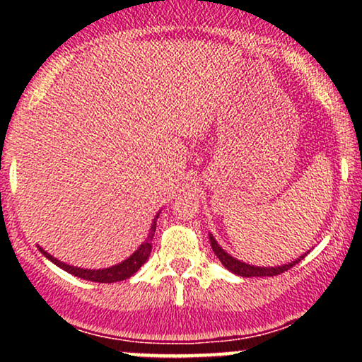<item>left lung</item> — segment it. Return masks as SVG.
<instances>
[{"label":"left lung","instance_id":"obj_1","mask_svg":"<svg viewBox=\"0 0 362 362\" xmlns=\"http://www.w3.org/2000/svg\"><path fill=\"white\" fill-rule=\"evenodd\" d=\"M209 240H211V247H213V252L216 253V257L221 260V264L224 265V267H226L228 271H231L233 274H238V276H242V277H267V276L271 277V276H277V274L289 271L291 267H294V265H296L298 262H301L303 259H305V255H306V253H305V255H301L300 259L289 262V264L279 265V267H255V265L245 264V262H240V260L233 259L230 253H226L221 247H219L218 242H216V240L211 235H209Z\"/></svg>","mask_w":362,"mask_h":362}]
</instances>
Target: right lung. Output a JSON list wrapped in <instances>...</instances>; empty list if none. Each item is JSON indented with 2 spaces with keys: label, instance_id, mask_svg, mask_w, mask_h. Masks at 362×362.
<instances>
[{
  "label": "right lung",
  "instance_id": "obj_1",
  "mask_svg": "<svg viewBox=\"0 0 362 362\" xmlns=\"http://www.w3.org/2000/svg\"><path fill=\"white\" fill-rule=\"evenodd\" d=\"M156 219H158V216L155 218V221H153L151 228H149L146 242L141 245L138 250L132 253L129 259L120 262V264H117V265H112V267H109V269L90 271V269L73 267V265H68V264H64V262H59L57 259H54L52 255H49L47 252L42 250V248H39V250L42 252L44 255L52 262V264H56L57 267H61L62 271L73 274V276L80 277V279L93 281V282H119V281L127 279V277H131L134 272H138L141 265L148 260L149 253H151V240H153V236H155V231H156Z\"/></svg>",
  "mask_w": 362,
  "mask_h": 362
}]
</instances>
